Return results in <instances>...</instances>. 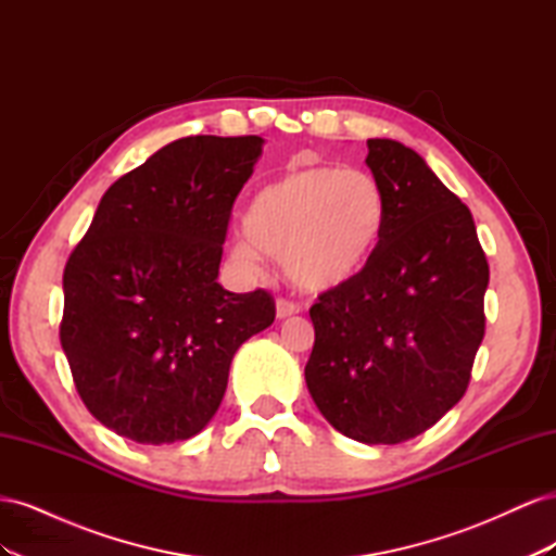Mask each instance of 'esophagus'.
<instances>
[{"label": "esophagus", "instance_id": "obj_1", "mask_svg": "<svg viewBox=\"0 0 556 556\" xmlns=\"http://www.w3.org/2000/svg\"><path fill=\"white\" fill-rule=\"evenodd\" d=\"M299 311H301V306L294 304V301H290V299H278L276 301V315H278V319L296 315Z\"/></svg>", "mask_w": 556, "mask_h": 556}]
</instances>
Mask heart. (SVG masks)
Returning <instances> with one entry per match:
<instances>
[{
	"label": "heart",
	"mask_w": 556,
	"mask_h": 556,
	"mask_svg": "<svg viewBox=\"0 0 556 556\" xmlns=\"http://www.w3.org/2000/svg\"><path fill=\"white\" fill-rule=\"evenodd\" d=\"M384 215V192L368 172L299 169L268 182L250 201L245 237L233 241V257L252 268L262 250L282 260L296 288L336 290L374 257Z\"/></svg>",
	"instance_id": "b5f03b06"
}]
</instances>
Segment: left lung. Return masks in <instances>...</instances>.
<instances>
[{
	"label": "left lung",
	"instance_id": "obj_1",
	"mask_svg": "<svg viewBox=\"0 0 556 556\" xmlns=\"http://www.w3.org/2000/svg\"><path fill=\"white\" fill-rule=\"evenodd\" d=\"M384 227L359 276L317 296L306 384L352 441L415 439L457 403L484 336L490 264L473 215L413 148L368 139Z\"/></svg>",
	"mask_w": 556,
	"mask_h": 556
}]
</instances>
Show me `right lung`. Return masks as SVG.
<instances>
[{
  "instance_id": "add662e5",
  "label": "right lung",
  "mask_w": 556,
  "mask_h": 556,
  "mask_svg": "<svg viewBox=\"0 0 556 556\" xmlns=\"http://www.w3.org/2000/svg\"><path fill=\"white\" fill-rule=\"evenodd\" d=\"M262 137H185L102 197L64 266L62 350L86 408L143 445L188 441L237 350L276 317L266 290L217 282L231 206Z\"/></svg>"
}]
</instances>
